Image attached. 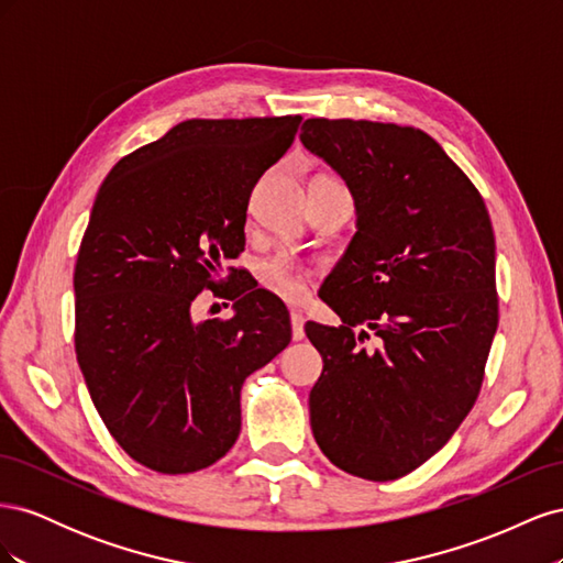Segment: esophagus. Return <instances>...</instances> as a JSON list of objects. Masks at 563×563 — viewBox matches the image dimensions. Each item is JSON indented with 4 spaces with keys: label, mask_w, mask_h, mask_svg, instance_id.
Returning <instances> with one entry per match:
<instances>
[{
    "label": "esophagus",
    "mask_w": 563,
    "mask_h": 563,
    "mask_svg": "<svg viewBox=\"0 0 563 563\" xmlns=\"http://www.w3.org/2000/svg\"><path fill=\"white\" fill-rule=\"evenodd\" d=\"M291 333H294V340L305 338V319L298 308H291Z\"/></svg>",
    "instance_id": "1"
}]
</instances>
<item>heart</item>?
<instances>
[{"label":"heart","mask_w":563,"mask_h":563,"mask_svg":"<svg viewBox=\"0 0 563 563\" xmlns=\"http://www.w3.org/2000/svg\"><path fill=\"white\" fill-rule=\"evenodd\" d=\"M261 282L269 288L272 294H277L286 300H298L305 291V275L302 269L288 258H269L261 265Z\"/></svg>","instance_id":"obj_1"}]
</instances>
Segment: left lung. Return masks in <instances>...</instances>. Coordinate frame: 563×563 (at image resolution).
Here are the masks:
<instances>
[{"label": "left lung", "instance_id": "1", "mask_svg": "<svg viewBox=\"0 0 563 563\" xmlns=\"http://www.w3.org/2000/svg\"><path fill=\"white\" fill-rule=\"evenodd\" d=\"M300 141L356 207L319 291L343 323H305L323 360L312 434L335 467L391 482L444 446L479 397L498 329L496 236L479 190L420 129L314 117Z\"/></svg>", "mask_w": 563, "mask_h": 563}]
</instances>
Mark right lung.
Returning <instances> with one entry per match:
<instances>
[{
	"label": "right lung",
	"instance_id": "obj_1",
	"mask_svg": "<svg viewBox=\"0 0 563 563\" xmlns=\"http://www.w3.org/2000/svg\"><path fill=\"white\" fill-rule=\"evenodd\" d=\"M300 114L187 119L100 185L75 265V352L108 432L135 463L187 474L242 430V385L291 343L284 302L236 279L230 319H192L244 251L251 190L291 147Z\"/></svg>",
	"mask_w": 563,
	"mask_h": 563
}]
</instances>
